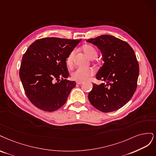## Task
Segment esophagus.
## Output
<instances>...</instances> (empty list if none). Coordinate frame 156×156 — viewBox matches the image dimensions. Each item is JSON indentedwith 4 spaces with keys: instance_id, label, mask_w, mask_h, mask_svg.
<instances>
[{
    "instance_id": "obj_1",
    "label": "esophagus",
    "mask_w": 156,
    "mask_h": 156,
    "mask_svg": "<svg viewBox=\"0 0 156 156\" xmlns=\"http://www.w3.org/2000/svg\"><path fill=\"white\" fill-rule=\"evenodd\" d=\"M83 83V82H76V84L80 85V84H82Z\"/></svg>"
}]
</instances>
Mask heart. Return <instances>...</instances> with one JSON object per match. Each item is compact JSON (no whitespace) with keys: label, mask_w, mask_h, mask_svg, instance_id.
<instances>
[{"label":"heart","mask_w":156,"mask_h":156,"mask_svg":"<svg viewBox=\"0 0 156 156\" xmlns=\"http://www.w3.org/2000/svg\"><path fill=\"white\" fill-rule=\"evenodd\" d=\"M82 51L84 54L91 59H93L97 56V51L96 48L92 44H85L82 47ZM74 52V51L70 53L66 59V65L67 67L71 68L73 65V58ZM93 71L90 69H82L78 68L72 73L71 78L73 80L77 82H83L88 79L90 76L93 75Z\"/></svg>","instance_id":"obj_1"}]
</instances>
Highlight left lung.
<instances>
[{
    "label": "left lung",
    "instance_id": "1",
    "mask_svg": "<svg viewBox=\"0 0 156 156\" xmlns=\"http://www.w3.org/2000/svg\"><path fill=\"white\" fill-rule=\"evenodd\" d=\"M87 42L100 50L104 62L96 78L105 83H93L88 94L89 102L100 112L116 111L132 98L137 88L139 67L134 51L128 43L109 35Z\"/></svg>",
    "mask_w": 156,
    "mask_h": 156
}]
</instances>
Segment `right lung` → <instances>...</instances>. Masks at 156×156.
Wrapping results in <instances>:
<instances>
[{"mask_svg":"<svg viewBox=\"0 0 156 156\" xmlns=\"http://www.w3.org/2000/svg\"><path fill=\"white\" fill-rule=\"evenodd\" d=\"M80 41L45 37L28 47L22 58L19 76L26 95L35 106L52 112L66 102L76 82L66 79L69 72L65 61Z\"/></svg>","mask_w":156,"mask_h":156,"instance_id":"1","label":"right lung"}]
</instances>
